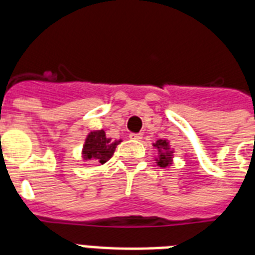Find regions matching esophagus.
I'll return each mask as SVG.
<instances>
[{"label":"esophagus","mask_w":255,"mask_h":255,"mask_svg":"<svg viewBox=\"0 0 255 255\" xmlns=\"http://www.w3.org/2000/svg\"><path fill=\"white\" fill-rule=\"evenodd\" d=\"M131 139H135V141H141L142 139V134L141 133H131L129 135Z\"/></svg>","instance_id":"1"}]
</instances>
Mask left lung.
<instances>
[{"label":"left lung","mask_w":255,"mask_h":255,"mask_svg":"<svg viewBox=\"0 0 255 255\" xmlns=\"http://www.w3.org/2000/svg\"><path fill=\"white\" fill-rule=\"evenodd\" d=\"M154 146L158 149L159 151V157H158V165L161 167H166L169 166L171 163V153L173 151H170V147H169V143H167L166 139H159V141H157L154 143Z\"/></svg>","instance_id":"obj_1"}]
</instances>
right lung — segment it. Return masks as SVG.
<instances>
[{
    "label": "right lung",
    "mask_w": 255,
    "mask_h": 255,
    "mask_svg": "<svg viewBox=\"0 0 255 255\" xmlns=\"http://www.w3.org/2000/svg\"><path fill=\"white\" fill-rule=\"evenodd\" d=\"M121 141H112L106 137L104 130H97L89 134L85 141L84 159H96V162L105 163L112 155L114 154V150Z\"/></svg>",
    "instance_id": "add662e5"
}]
</instances>
